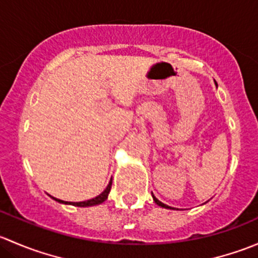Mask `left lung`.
Instances as JSON below:
<instances>
[{"mask_svg":"<svg viewBox=\"0 0 258 258\" xmlns=\"http://www.w3.org/2000/svg\"><path fill=\"white\" fill-rule=\"evenodd\" d=\"M152 197H153V201H155V202H156V204H157V205H158V206L163 207V209H170V210H173V209H172V207L167 206V205H165V204H162V202H161V201H158V200H157V199H156V197H155V196H153V195H152Z\"/></svg>","mask_w":258,"mask_h":258,"instance_id":"obj_1","label":"left lung"}]
</instances>
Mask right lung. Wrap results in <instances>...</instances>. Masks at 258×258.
<instances>
[{"label":"right lung","mask_w":258,"mask_h":258,"mask_svg":"<svg viewBox=\"0 0 258 258\" xmlns=\"http://www.w3.org/2000/svg\"><path fill=\"white\" fill-rule=\"evenodd\" d=\"M111 186H112V179L110 181V183L107 184V187H106L105 191L102 192V194L98 195L97 197H95V199H91V200H87V201H82V202H66V201H62V200H58V199H54V197H52L53 200H56L57 202H61V204H66V205H74V206H77V207H88V206H96V205H100L102 204V202H105L106 200H107L108 197V194H110L111 191Z\"/></svg>","instance_id":"add662e5"}]
</instances>
